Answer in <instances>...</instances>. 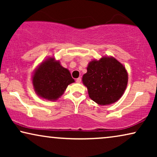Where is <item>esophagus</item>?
Returning a JSON list of instances; mask_svg holds the SVG:
<instances>
[{"label": "esophagus", "mask_w": 157, "mask_h": 157, "mask_svg": "<svg viewBox=\"0 0 157 157\" xmlns=\"http://www.w3.org/2000/svg\"><path fill=\"white\" fill-rule=\"evenodd\" d=\"M76 83H81V78H80V77H79V78H76Z\"/></svg>", "instance_id": "1"}]
</instances>
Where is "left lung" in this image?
<instances>
[{"instance_id":"left-lung-1","label":"left lung","mask_w":157,"mask_h":157,"mask_svg":"<svg viewBox=\"0 0 157 157\" xmlns=\"http://www.w3.org/2000/svg\"><path fill=\"white\" fill-rule=\"evenodd\" d=\"M89 97L99 105L113 104L119 99L128 82L126 68L113 57L92 61L83 76Z\"/></svg>"}]
</instances>
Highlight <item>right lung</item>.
<instances>
[{"mask_svg": "<svg viewBox=\"0 0 157 157\" xmlns=\"http://www.w3.org/2000/svg\"><path fill=\"white\" fill-rule=\"evenodd\" d=\"M74 82L68 69L62 67L59 61L49 59L40 64L33 77L36 93L48 100L59 98L68 85Z\"/></svg>", "mask_w": 157, "mask_h": 157, "instance_id": "right-lung-1", "label": "right lung"}]
</instances>
